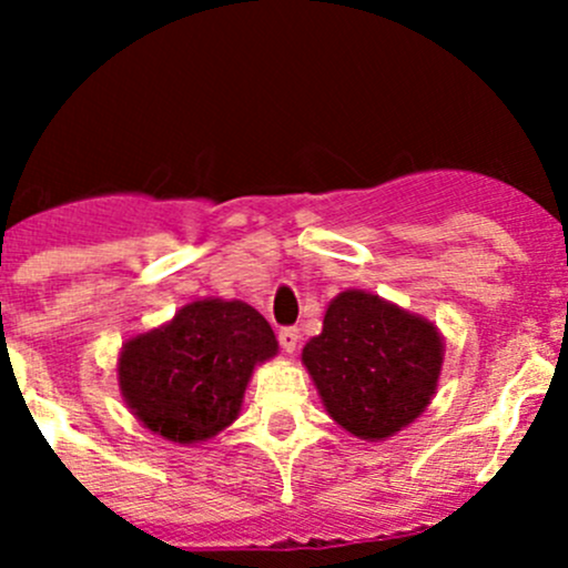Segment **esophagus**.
Returning <instances> with one entry per match:
<instances>
[{
    "label": "esophagus",
    "instance_id": "34e87169",
    "mask_svg": "<svg viewBox=\"0 0 568 568\" xmlns=\"http://www.w3.org/2000/svg\"><path fill=\"white\" fill-rule=\"evenodd\" d=\"M280 346H283V352L294 354L296 346H300V329L296 326H283L280 329Z\"/></svg>",
    "mask_w": 568,
    "mask_h": 568
}]
</instances>
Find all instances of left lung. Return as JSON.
<instances>
[{"mask_svg": "<svg viewBox=\"0 0 568 568\" xmlns=\"http://www.w3.org/2000/svg\"><path fill=\"white\" fill-rule=\"evenodd\" d=\"M443 352L432 321L365 291H343L326 307L321 335L302 348V363L332 420L374 443L426 409Z\"/></svg>", "mask_w": 568, "mask_h": 568, "instance_id": "obj_1", "label": "left lung"}]
</instances>
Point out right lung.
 Masks as SVG:
<instances>
[{"instance_id": "obj_1", "label": "right lung", "mask_w": 568, "mask_h": 568, "mask_svg": "<svg viewBox=\"0 0 568 568\" xmlns=\"http://www.w3.org/2000/svg\"><path fill=\"white\" fill-rule=\"evenodd\" d=\"M277 354L268 321L244 302L203 300L120 354V390L151 432L189 445L231 426L252 368Z\"/></svg>"}]
</instances>
